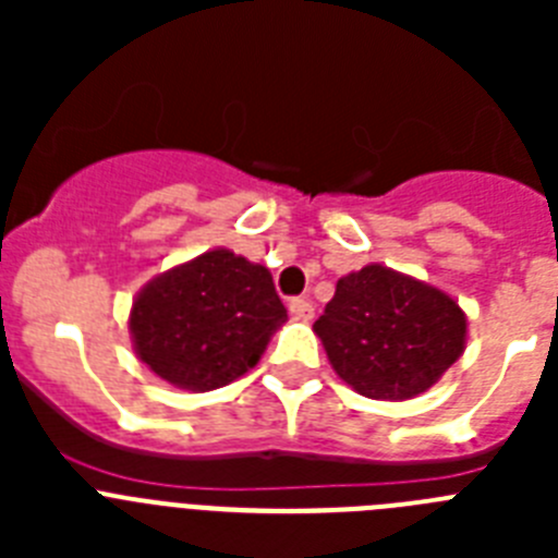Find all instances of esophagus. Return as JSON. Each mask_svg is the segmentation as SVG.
Listing matches in <instances>:
<instances>
[{
    "label": "esophagus",
    "instance_id": "1",
    "mask_svg": "<svg viewBox=\"0 0 558 558\" xmlns=\"http://www.w3.org/2000/svg\"><path fill=\"white\" fill-rule=\"evenodd\" d=\"M288 307H290V315H293V318H299V322H310V318L315 315V307L310 299H290Z\"/></svg>",
    "mask_w": 558,
    "mask_h": 558
}]
</instances>
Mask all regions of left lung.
<instances>
[{
    "label": "left lung",
    "mask_w": 558,
    "mask_h": 558,
    "mask_svg": "<svg viewBox=\"0 0 558 558\" xmlns=\"http://www.w3.org/2000/svg\"><path fill=\"white\" fill-rule=\"evenodd\" d=\"M313 329L349 388L388 402L436 386L466 347V313L450 293L377 263L340 276Z\"/></svg>",
    "instance_id": "8db88e82"
}]
</instances>
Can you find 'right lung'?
<instances>
[{
	"label": "right lung",
	"mask_w": 558,
	"mask_h": 558,
	"mask_svg": "<svg viewBox=\"0 0 558 558\" xmlns=\"http://www.w3.org/2000/svg\"><path fill=\"white\" fill-rule=\"evenodd\" d=\"M288 322L265 265L211 248L153 276L128 318L133 352L184 391H215L254 368Z\"/></svg>",
	"instance_id": "1"
}]
</instances>
